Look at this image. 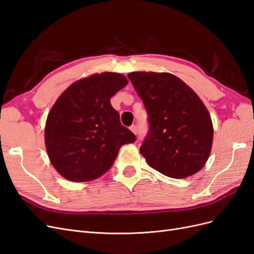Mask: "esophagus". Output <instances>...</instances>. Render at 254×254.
Instances as JSON below:
<instances>
[{"label": "esophagus", "mask_w": 254, "mask_h": 254, "mask_svg": "<svg viewBox=\"0 0 254 254\" xmlns=\"http://www.w3.org/2000/svg\"><path fill=\"white\" fill-rule=\"evenodd\" d=\"M130 130H131V131H132L134 134L137 133V128H136L135 125H131V126H130Z\"/></svg>", "instance_id": "1"}]
</instances>
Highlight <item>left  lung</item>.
I'll use <instances>...</instances> for the list:
<instances>
[{
	"instance_id": "obj_1",
	"label": "left lung",
	"mask_w": 254,
	"mask_h": 254,
	"mask_svg": "<svg viewBox=\"0 0 254 254\" xmlns=\"http://www.w3.org/2000/svg\"><path fill=\"white\" fill-rule=\"evenodd\" d=\"M128 78L148 114L140 147L148 165L175 179L200 171L213 143L212 120L201 99L170 73L132 72Z\"/></svg>"
}]
</instances>
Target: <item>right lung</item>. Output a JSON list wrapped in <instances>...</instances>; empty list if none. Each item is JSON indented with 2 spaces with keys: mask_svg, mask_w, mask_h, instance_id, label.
I'll list each match as a JSON object with an SVG mask.
<instances>
[{
  "mask_svg": "<svg viewBox=\"0 0 254 254\" xmlns=\"http://www.w3.org/2000/svg\"><path fill=\"white\" fill-rule=\"evenodd\" d=\"M124 75L94 74L71 84L54 104L45 125V146L55 170L73 182L98 178L135 135L121 124L110 98L127 86Z\"/></svg>",
  "mask_w": 254,
  "mask_h": 254,
  "instance_id": "obj_1",
  "label": "right lung"
}]
</instances>
